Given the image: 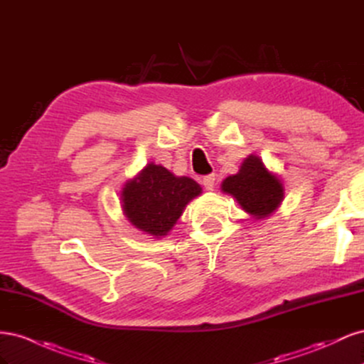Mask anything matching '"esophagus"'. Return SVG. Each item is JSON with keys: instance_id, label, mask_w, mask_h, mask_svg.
<instances>
[{"instance_id": "obj_1", "label": "esophagus", "mask_w": 364, "mask_h": 364, "mask_svg": "<svg viewBox=\"0 0 364 364\" xmlns=\"http://www.w3.org/2000/svg\"><path fill=\"white\" fill-rule=\"evenodd\" d=\"M203 186L208 190V191H213L214 190V185H215V174H208L203 178L202 181Z\"/></svg>"}]
</instances>
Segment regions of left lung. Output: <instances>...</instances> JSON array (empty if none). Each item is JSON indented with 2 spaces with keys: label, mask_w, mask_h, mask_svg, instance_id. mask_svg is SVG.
I'll return each mask as SVG.
<instances>
[{
  "label": "left lung",
  "mask_w": 364,
  "mask_h": 364,
  "mask_svg": "<svg viewBox=\"0 0 364 364\" xmlns=\"http://www.w3.org/2000/svg\"><path fill=\"white\" fill-rule=\"evenodd\" d=\"M222 191L232 196L255 218L269 217L284 199L282 182L266 168L257 155H249L238 173L222 182Z\"/></svg>",
  "instance_id": "8db88e82"
}]
</instances>
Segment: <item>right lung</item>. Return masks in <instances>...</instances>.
Returning a JSON list of instances; mask_svg holds the SVG:
<instances>
[{"label": "right lung", "mask_w": 364, "mask_h": 364, "mask_svg": "<svg viewBox=\"0 0 364 364\" xmlns=\"http://www.w3.org/2000/svg\"><path fill=\"white\" fill-rule=\"evenodd\" d=\"M202 193L186 176H174L162 165L147 164L121 191V206L132 226L155 238L167 235L190 200Z\"/></svg>", "instance_id": "add662e5"}]
</instances>
